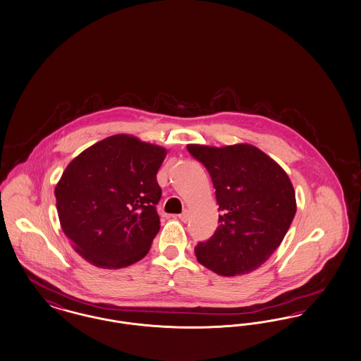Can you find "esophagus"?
I'll return each instance as SVG.
<instances>
[{"label":"esophagus","instance_id":"esophagus-1","mask_svg":"<svg viewBox=\"0 0 361 361\" xmlns=\"http://www.w3.org/2000/svg\"><path fill=\"white\" fill-rule=\"evenodd\" d=\"M179 219H180V221H183V223H188V220H189V210H183L179 216H178Z\"/></svg>","mask_w":361,"mask_h":361}]
</instances>
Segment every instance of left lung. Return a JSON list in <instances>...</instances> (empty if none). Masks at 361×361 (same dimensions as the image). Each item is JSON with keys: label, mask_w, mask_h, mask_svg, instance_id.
<instances>
[{"label": "left lung", "mask_w": 361, "mask_h": 361, "mask_svg": "<svg viewBox=\"0 0 361 361\" xmlns=\"http://www.w3.org/2000/svg\"><path fill=\"white\" fill-rule=\"evenodd\" d=\"M188 151L207 167L221 212L212 238L194 248L198 262L226 277L254 271L281 245L296 213L286 172L250 144H190Z\"/></svg>", "instance_id": "obj_1"}]
</instances>
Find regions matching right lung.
I'll list each match as a JSON object with an SVG mask.
<instances>
[{"label":"right lung","instance_id":"add662e5","mask_svg":"<svg viewBox=\"0 0 361 361\" xmlns=\"http://www.w3.org/2000/svg\"><path fill=\"white\" fill-rule=\"evenodd\" d=\"M166 156L163 147L115 134L68 164L54 191L58 217L87 262L121 269L148 254L160 229L156 173Z\"/></svg>","mask_w":361,"mask_h":361}]
</instances>
